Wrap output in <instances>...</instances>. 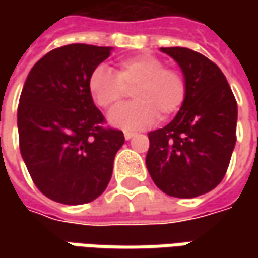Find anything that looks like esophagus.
<instances>
[{
  "mask_svg": "<svg viewBox=\"0 0 258 258\" xmlns=\"http://www.w3.org/2000/svg\"><path fill=\"white\" fill-rule=\"evenodd\" d=\"M135 132H124V139H126V141H129V139H132V138H134L135 136Z\"/></svg>",
  "mask_w": 258,
  "mask_h": 258,
  "instance_id": "1",
  "label": "esophagus"
}]
</instances>
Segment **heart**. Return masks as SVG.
<instances>
[{"label": "heart", "mask_w": 258, "mask_h": 258, "mask_svg": "<svg viewBox=\"0 0 258 258\" xmlns=\"http://www.w3.org/2000/svg\"><path fill=\"white\" fill-rule=\"evenodd\" d=\"M126 90H132L135 100L113 109L107 120L124 131H139L151 126L156 117L166 120L181 109L186 80L181 72L166 69L162 60L151 54L124 58L116 73L107 66H97L89 77V92L103 109L116 106Z\"/></svg>", "instance_id": "1"}]
</instances>
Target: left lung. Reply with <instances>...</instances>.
<instances>
[{
	"instance_id": "8db88e82",
	"label": "left lung",
	"mask_w": 258,
	"mask_h": 258,
	"mask_svg": "<svg viewBox=\"0 0 258 258\" xmlns=\"http://www.w3.org/2000/svg\"><path fill=\"white\" fill-rule=\"evenodd\" d=\"M182 70L186 97L162 129L149 132L146 168L166 195L194 198L223 181L235 146L237 102L220 67L185 47H162Z\"/></svg>"
}]
</instances>
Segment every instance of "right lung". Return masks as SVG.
<instances>
[{
	"label": "right lung",
	"instance_id": "right-lung-1",
	"mask_svg": "<svg viewBox=\"0 0 258 258\" xmlns=\"http://www.w3.org/2000/svg\"><path fill=\"white\" fill-rule=\"evenodd\" d=\"M110 51L63 45L27 76L17 112L20 151L35 186L57 203L80 205L102 195L124 144L122 131L104 127L89 92V77Z\"/></svg>",
	"mask_w": 258,
	"mask_h": 258
}]
</instances>
